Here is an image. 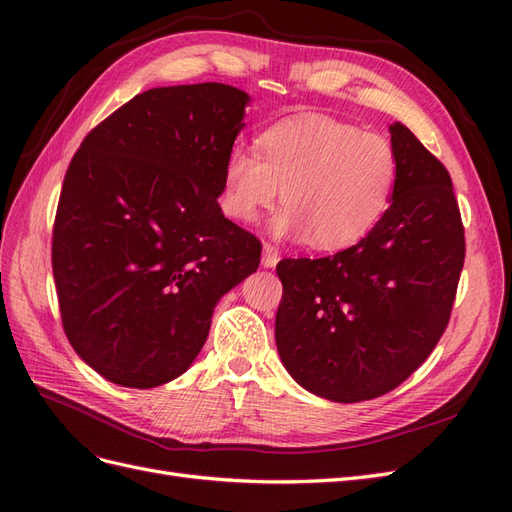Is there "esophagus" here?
Masks as SVG:
<instances>
[{"label":"esophagus","instance_id":"obj_1","mask_svg":"<svg viewBox=\"0 0 512 512\" xmlns=\"http://www.w3.org/2000/svg\"><path fill=\"white\" fill-rule=\"evenodd\" d=\"M277 262H280V250H277V247L271 243L262 245V267L273 269Z\"/></svg>","mask_w":512,"mask_h":512}]
</instances>
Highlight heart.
<instances>
[{
  "mask_svg": "<svg viewBox=\"0 0 512 512\" xmlns=\"http://www.w3.org/2000/svg\"><path fill=\"white\" fill-rule=\"evenodd\" d=\"M395 181L397 156L384 136L327 117L290 119L260 136L258 156L230 151L222 207L232 220L254 222L282 190L284 209L271 222L275 235L335 252L380 222Z\"/></svg>",
  "mask_w": 512,
  "mask_h": 512,
  "instance_id": "obj_1",
  "label": "heart"
}]
</instances>
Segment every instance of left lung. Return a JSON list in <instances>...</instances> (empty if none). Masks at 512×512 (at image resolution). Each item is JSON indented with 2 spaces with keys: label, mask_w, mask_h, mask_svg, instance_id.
Instances as JSON below:
<instances>
[{
  "label": "left lung",
  "mask_w": 512,
  "mask_h": 512,
  "mask_svg": "<svg viewBox=\"0 0 512 512\" xmlns=\"http://www.w3.org/2000/svg\"><path fill=\"white\" fill-rule=\"evenodd\" d=\"M389 132L397 181L380 222L333 256L277 262V352L303 389L337 404L389 393L425 363L466 258L448 170L404 123Z\"/></svg>",
  "instance_id": "left-lung-1"
}]
</instances>
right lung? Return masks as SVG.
Masks as SVG:
<instances>
[{
  "label": "right lung",
  "mask_w": 512,
  "mask_h": 512,
  "mask_svg": "<svg viewBox=\"0 0 512 512\" xmlns=\"http://www.w3.org/2000/svg\"><path fill=\"white\" fill-rule=\"evenodd\" d=\"M247 104L222 83L156 87L74 153L53 277L68 342L102 378L153 389L181 376L215 305L258 269L260 241L218 203Z\"/></svg>",
  "instance_id": "right-lung-1"
}]
</instances>
